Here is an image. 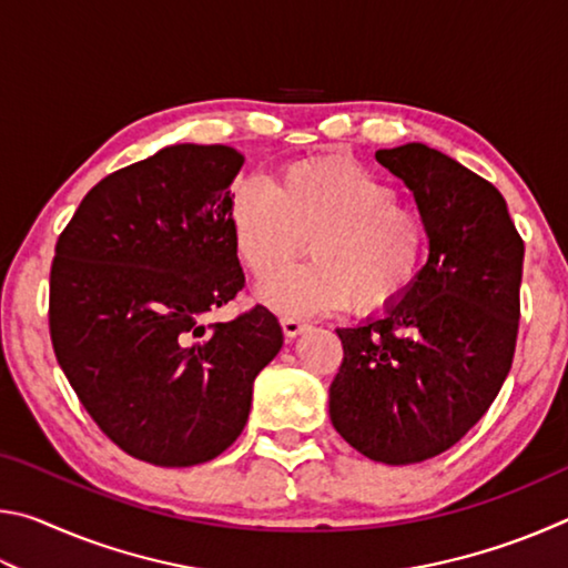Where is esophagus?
Instances as JSON below:
<instances>
[{
  "label": "esophagus",
  "mask_w": 568,
  "mask_h": 568,
  "mask_svg": "<svg viewBox=\"0 0 568 568\" xmlns=\"http://www.w3.org/2000/svg\"><path fill=\"white\" fill-rule=\"evenodd\" d=\"M281 325H283V333H285V338H295V335H301L307 325L303 323V321H297V318H281Z\"/></svg>",
  "instance_id": "34e87169"
}]
</instances>
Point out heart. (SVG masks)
Instances as JSON below:
<instances>
[{"label": "heart", "instance_id": "obj_1", "mask_svg": "<svg viewBox=\"0 0 568 568\" xmlns=\"http://www.w3.org/2000/svg\"><path fill=\"white\" fill-rule=\"evenodd\" d=\"M235 253L265 277L300 254L312 237L311 264L267 277L265 305L287 315L341 307L381 313L396 305L423 273L428 223L418 207L358 162L311 158L281 168L271 187L240 180L227 205Z\"/></svg>", "mask_w": 568, "mask_h": 568}]
</instances>
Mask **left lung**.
Segmentation results:
<instances>
[{"instance_id":"1","label":"left lung","mask_w":568,"mask_h":568,"mask_svg":"<svg viewBox=\"0 0 568 568\" xmlns=\"http://www.w3.org/2000/svg\"><path fill=\"white\" fill-rule=\"evenodd\" d=\"M428 223L416 285L378 318L338 328L331 420L365 458L408 466L458 444L511 371L524 240L491 182L420 142L378 150Z\"/></svg>"}]
</instances>
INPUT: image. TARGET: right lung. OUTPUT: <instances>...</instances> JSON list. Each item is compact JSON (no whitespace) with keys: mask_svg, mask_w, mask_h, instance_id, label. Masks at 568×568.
<instances>
[{"mask_svg":"<svg viewBox=\"0 0 568 568\" xmlns=\"http://www.w3.org/2000/svg\"><path fill=\"white\" fill-rule=\"evenodd\" d=\"M245 158L170 145L94 185L54 247L50 335L92 420L152 466L213 460L243 434L283 331L263 305L203 318L243 291L227 205Z\"/></svg>","mask_w":568,"mask_h":568,"instance_id":"1","label":"right lung"}]
</instances>
